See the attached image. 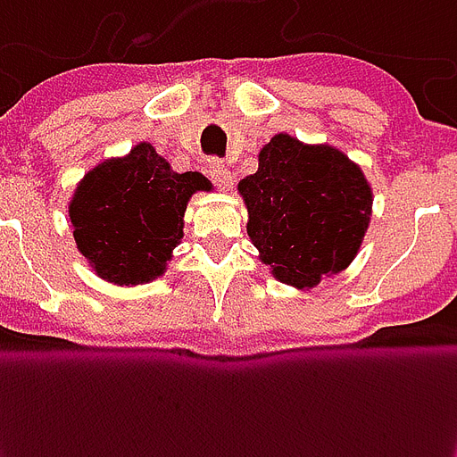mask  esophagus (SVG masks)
<instances>
[{
  "mask_svg": "<svg viewBox=\"0 0 457 457\" xmlns=\"http://www.w3.org/2000/svg\"><path fill=\"white\" fill-rule=\"evenodd\" d=\"M210 177H212L214 187L221 188V191H231L233 188L231 170L226 168V165H221L220 161H212V163H210Z\"/></svg>",
  "mask_w": 457,
  "mask_h": 457,
  "instance_id": "1",
  "label": "esophagus"
}]
</instances>
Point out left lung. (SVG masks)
Returning <instances> with one entry per match:
<instances>
[{
  "mask_svg": "<svg viewBox=\"0 0 457 457\" xmlns=\"http://www.w3.org/2000/svg\"><path fill=\"white\" fill-rule=\"evenodd\" d=\"M247 205V236L273 278L318 287L360 252L371 220V187L357 163L329 145L275 135L259 170L237 184Z\"/></svg>",
  "mask_w": 457,
  "mask_h": 457,
  "instance_id": "1",
  "label": "left lung"
}]
</instances>
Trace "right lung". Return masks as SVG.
Returning <instances> with one entry per match:
<instances>
[{"label": "right lung", "instance_id": "obj_1", "mask_svg": "<svg viewBox=\"0 0 457 457\" xmlns=\"http://www.w3.org/2000/svg\"><path fill=\"white\" fill-rule=\"evenodd\" d=\"M210 188L201 172H175L149 142H139L79 182L70 203L79 252L102 280H156L184 236L188 198Z\"/></svg>", "mask_w": 457, "mask_h": 457}]
</instances>
